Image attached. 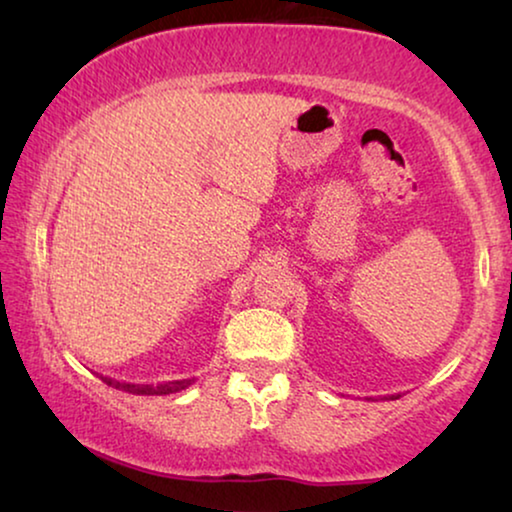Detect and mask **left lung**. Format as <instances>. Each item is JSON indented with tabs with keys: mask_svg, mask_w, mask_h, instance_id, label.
Returning a JSON list of instances; mask_svg holds the SVG:
<instances>
[{
	"mask_svg": "<svg viewBox=\"0 0 512 512\" xmlns=\"http://www.w3.org/2000/svg\"><path fill=\"white\" fill-rule=\"evenodd\" d=\"M389 398H391V401H394V398H398V394L396 396H389Z\"/></svg>",
	"mask_w": 512,
	"mask_h": 512,
	"instance_id": "1",
	"label": "left lung"
}]
</instances>
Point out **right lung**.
<instances>
[{
    "label": "right lung",
    "mask_w": 512,
    "mask_h": 512,
    "mask_svg": "<svg viewBox=\"0 0 512 512\" xmlns=\"http://www.w3.org/2000/svg\"><path fill=\"white\" fill-rule=\"evenodd\" d=\"M102 377V382H107L109 387L128 391V394L135 396H167V394H177V391L191 387L195 382V377L191 380H172V382H158V384H135V382H118L114 377Z\"/></svg>",
    "instance_id": "1"
}]
</instances>
